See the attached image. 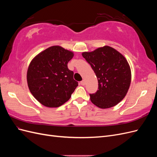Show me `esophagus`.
Instances as JSON below:
<instances>
[{
    "label": "esophagus",
    "mask_w": 157,
    "mask_h": 157,
    "mask_svg": "<svg viewBox=\"0 0 157 157\" xmlns=\"http://www.w3.org/2000/svg\"><path fill=\"white\" fill-rule=\"evenodd\" d=\"M85 84H86V83H85V80H82V81H81V82H80V84H81V85H82V86H84V85H85Z\"/></svg>",
    "instance_id": "obj_1"
}]
</instances>
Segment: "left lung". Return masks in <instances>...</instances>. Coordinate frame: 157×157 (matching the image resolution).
I'll list each match as a JSON object with an SVG mask.
<instances>
[{"instance_id": "left-lung-1", "label": "left lung", "mask_w": 157, "mask_h": 157, "mask_svg": "<svg viewBox=\"0 0 157 157\" xmlns=\"http://www.w3.org/2000/svg\"><path fill=\"white\" fill-rule=\"evenodd\" d=\"M82 56L98 80L99 90L90 94V100L101 109L117 105L126 96L131 83V69L125 57L109 46L82 52Z\"/></svg>"}]
</instances>
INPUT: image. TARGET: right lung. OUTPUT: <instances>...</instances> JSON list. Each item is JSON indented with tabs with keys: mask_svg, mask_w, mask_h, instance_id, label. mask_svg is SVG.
I'll return each mask as SVG.
<instances>
[{
	"mask_svg": "<svg viewBox=\"0 0 157 157\" xmlns=\"http://www.w3.org/2000/svg\"><path fill=\"white\" fill-rule=\"evenodd\" d=\"M73 52L52 46L37 54L29 65L27 81L31 93L47 107H58L67 102L78 86L73 72L67 67Z\"/></svg>",
	"mask_w": 157,
	"mask_h": 157,
	"instance_id": "obj_1",
	"label": "right lung"
}]
</instances>
